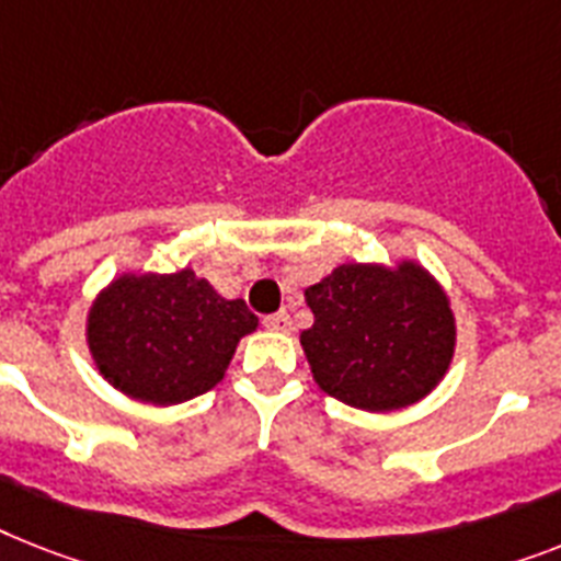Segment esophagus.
I'll return each instance as SVG.
<instances>
[{"label":"esophagus","mask_w":561,"mask_h":561,"mask_svg":"<svg viewBox=\"0 0 561 561\" xmlns=\"http://www.w3.org/2000/svg\"><path fill=\"white\" fill-rule=\"evenodd\" d=\"M263 327L272 332H291V318L286 312H275L270 318H263Z\"/></svg>","instance_id":"esophagus-1"}]
</instances>
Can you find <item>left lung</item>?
<instances>
[{"label":"left lung","mask_w":561,"mask_h":561,"mask_svg":"<svg viewBox=\"0 0 561 561\" xmlns=\"http://www.w3.org/2000/svg\"><path fill=\"white\" fill-rule=\"evenodd\" d=\"M307 304L314 323L300 346L318 387L344 404L369 413L415 404L450 367V300L415 263H344L309 286Z\"/></svg>","instance_id":"left-lung-1"}]
</instances>
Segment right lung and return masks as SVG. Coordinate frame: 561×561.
Returning a JSON list of instances; mask_svg holds the SVG:
<instances>
[{
    "instance_id": "right-lung-1",
    "label": "right lung",
    "mask_w": 561,
    "mask_h": 561,
    "mask_svg": "<svg viewBox=\"0 0 561 561\" xmlns=\"http://www.w3.org/2000/svg\"><path fill=\"white\" fill-rule=\"evenodd\" d=\"M254 327L243 300L220 298L192 270L123 275L91 307L88 346L119 392L169 407L224 381L234 346Z\"/></svg>"
}]
</instances>
